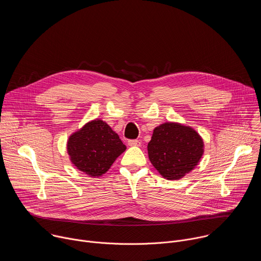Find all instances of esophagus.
<instances>
[{
    "label": "esophagus",
    "instance_id": "34e87169",
    "mask_svg": "<svg viewBox=\"0 0 261 261\" xmlns=\"http://www.w3.org/2000/svg\"><path fill=\"white\" fill-rule=\"evenodd\" d=\"M128 144L130 146H139L141 144V141L138 139H131L128 141Z\"/></svg>",
    "mask_w": 261,
    "mask_h": 261
}]
</instances>
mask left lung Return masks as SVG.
<instances>
[{
	"mask_svg": "<svg viewBox=\"0 0 261 261\" xmlns=\"http://www.w3.org/2000/svg\"><path fill=\"white\" fill-rule=\"evenodd\" d=\"M204 152L201 136L191 127L167 122L154 129L147 144L153 166L167 179H179L199 163Z\"/></svg>",
	"mask_w": 261,
	"mask_h": 261,
	"instance_id": "1",
	"label": "left lung"
}]
</instances>
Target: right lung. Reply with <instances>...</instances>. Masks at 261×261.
Listing matches in <instances>:
<instances>
[{"label": "right lung", "instance_id": "add662e5", "mask_svg": "<svg viewBox=\"0 0 261 261\" xmlns=\"http://www.w3.org/2000/svg\"><path fill=\"white\" fill-rule=\"evenodd\" d=\"M126 151L119 135L100 119L87 123L70 135L67 152L79 170L95 177L104 174Z\"/></svg>", "mask_w": 261, "mask_h": 261}]
</instances>
